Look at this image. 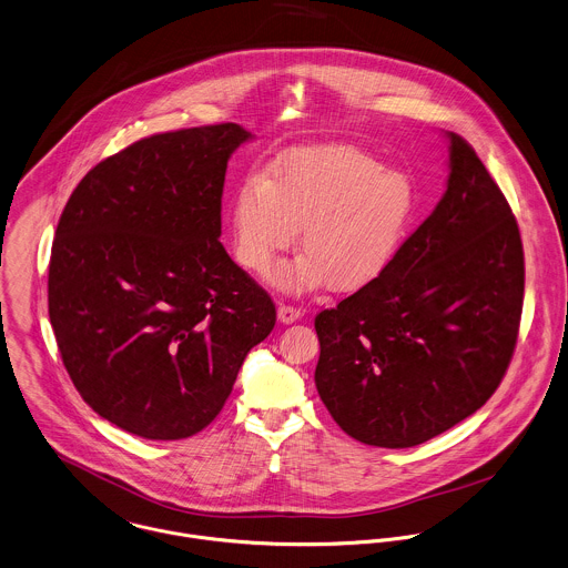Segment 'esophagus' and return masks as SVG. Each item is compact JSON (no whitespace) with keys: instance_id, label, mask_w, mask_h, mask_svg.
Wrapping results in <instances>:
<instances>
[{"instance_id":"34e87169","label":"esophagus","mask_w":568,"mask_h":568,"mask_svg":"<svg viewBox=\"0 0 568 568\" xmlns=\"http://www.w3.org/2000/svg\"><path fill=\"white\" fill-rule=\"evenodd\" d=\"M301 318V310L294 307V305H278V321L283 325H292Z\"/></svg>"}]
</instances>
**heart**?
Wrapping results in <instances>:
<instances>
[{
  "label": "heart",
  "instance_id": "b5f03b06",
  "mask_svg": "<svg viewBox=\"0 0 568 568\" xmlns=\"http://www.w3.org/2000/svg\"><path fill=\"white\" fill-rule=\"evenodd\" d=\"M413 213V182L375 155L346 144L298 149L234 193V256L263 272L296 243L301 227L305 254L276 265L267 281L292 294L325 283L357 292L388 270Z\"/></svg>",
  "mask_w": 568,
  "mask_h": 568
}]
</instances>
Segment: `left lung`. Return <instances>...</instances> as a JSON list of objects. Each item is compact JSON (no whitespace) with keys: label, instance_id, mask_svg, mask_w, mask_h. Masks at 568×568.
I'll list each match as a JSON object with an SVG mask.
<instances>
[{"label":"left lung","instance_id":"obj_1","mask_svg":"<svg viewBox=\"0 0 568 568\" xmlns=\"http://www.w3.org/2000/svg\"><path fill=\"white\" fill-rule=\"evenodd\" d=\"M448 189L388 270L316 316V388L342 430L413 448L476 413L518 341L525 254L516 217L456 133Z\"/></svg>","mask_w":568,"mask_h":568}]
</instances>
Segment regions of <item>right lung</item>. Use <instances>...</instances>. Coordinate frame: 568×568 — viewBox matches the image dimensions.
<instances>
[{"mask_svg": "<svg viewBox=\"0 0 568 568\" xmlns=\"http://www.w3.org/2000/svg\"><path fill=\"white\" fill-rule=\"evenodd\" d=\"M234 122L142 138L70 195L52 243L48 314L77 390L153 442L186 439L224 408L276 307L222 245Z\"/></svg>", "mask_w": 568, "mask_h": 568, "instance_id": "obj_1", "label": "right lung"}]
</instances>
